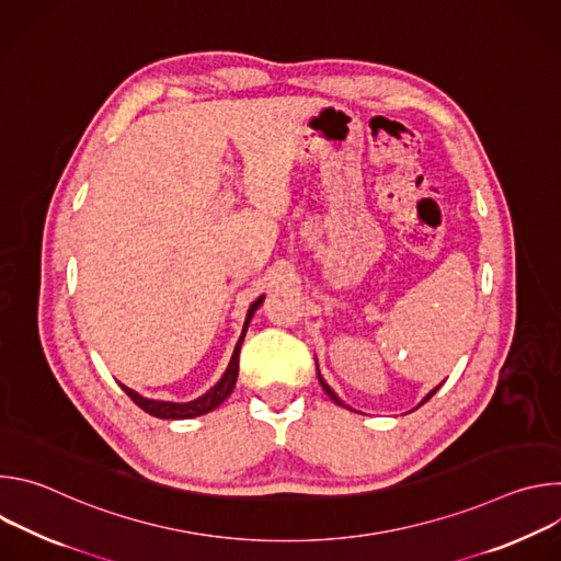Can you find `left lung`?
Listing matches in <instances>:
<instances>
[{"label": "left lung", "instance_id": "1", "mask_svg": "<svg viewBox=\"0 0 561 561\" xmlns=\"http://www.w3.org/2000/svg\"><path fill=\"white\" fill-rule=\"evenodd\" d=\"M317 377H319V383H322V388L327 390V394H329V397L333 399V402H335L337 407H344V402H342V399H340V397L335 394V390H333V388H331V386H329V383L324 381V377H322V375H319V370H317ZM439 386H442V383H439ZM439 386H437V388H433V390H431V392H428V394H426V397L422 399V404H424V402H428V399H431V397H433V394H435V392L439 390Z\"/></svg>", "mask_w": 561, "mask_h": 561}]
</instances>
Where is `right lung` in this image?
<instances>
[{
	"mask_svg": "<svg viewBox=\"0 0 561 561\" xmlns=\"http://www.w3.org/2000/svg\"><path fill=\"white\" fill-rule=\"evenodd\" d=\"M264 301V295L257 297L251 308H249V314H247V322H244V329H242V337L237 340L234 344V351H232V357H230V364L226 368V373L221 375V379L210 388L206 390L202 397L193 399V402H186V404H175V402H159V399H148V397H141L139 392H135L133 388L124 386V392L133 399V402L146 411L148 415L152 417H159V420H191V417H199V415H206L210 413L213 409H217L224 399L232 392L234 388V381H237V375H239V348H242V342H244V335L249 331V324L251 319L255 314V310L260 308V304Z\"/></svg>",
	"mask_w": 561,
	"mask_h": 561,
	"instance_id": "add662e5",
	"label": "right lung"
}]
</instances>
